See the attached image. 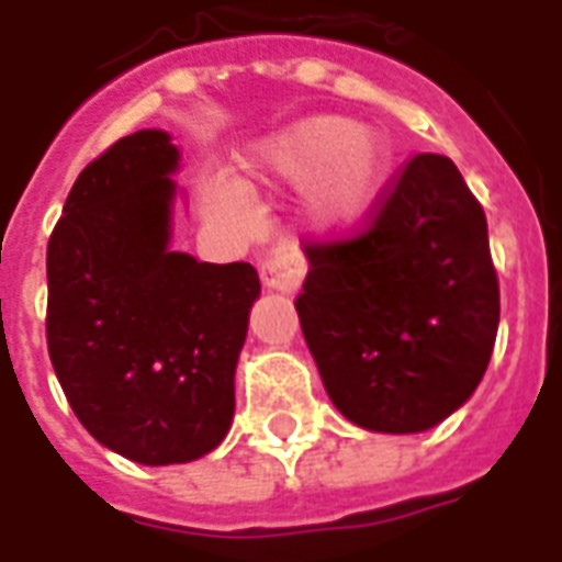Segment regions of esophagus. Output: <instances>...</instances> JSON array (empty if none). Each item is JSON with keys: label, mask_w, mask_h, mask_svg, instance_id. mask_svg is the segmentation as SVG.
I'll return each mask as SVG.
<instances>
[{"label": "esophagus", "mask_w": 562, "mask_h": 562, "mask_svg": "<svg viewBox=\"0 0 562 562\" xmlns=\"http://www.w3.org/2000/svg\"><path fill=\"white\" fill-rule=\"evenodd\" d=\"M261 282L268 285L270 292L292 294L301 289L306 273V258L304 252L292 244L270 246L268 256L261 258Z\"/></svg>", "instance_id": "34e87169"}]
</instances>
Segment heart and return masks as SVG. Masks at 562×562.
Instances as JSON below:
<instances>
[{"instance_id": "1", "label": "heart", "mask_w": 562, "mask_h": 562, "mask_svg": "<svg viewBox=\"0 0 562 562\" xmlns=\"http://www.w3.org/2000/svg\"><path fill=\"white\" fill-rule=\"evenodd\" d=\"M273 177L308 183L306 213L322 232H352L376 207L391 173L385 140L349 116H310L285 128L268 149Z\"/></svg>"}]
</instances>
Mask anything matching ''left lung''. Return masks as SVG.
<instances>
[{
    "mask_svg": "<svg viewBox=\"0 0 562 562\" xmlns=\"http://www.w3.org/2000/svg\"><path fill=\"white\" fill-rule=\"evenodd\" d=\"M294 297L328 397L379 434H418L470 401L499 325L487 220L448 156L391 173L349 237L310 240Z\"/></svg>",
    "mask_w": 562,
    "mask_h": 562,
    "instance_id": "obj_1",
    "label": "left lung"
}]
</instances>
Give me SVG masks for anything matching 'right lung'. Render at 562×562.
<instances>
[{
  "mask_svg": "<svg viewBox=\"0 0 562 562\" xmlns=\"http://www.w3.org/2000/svg\"><path fill=\"white\" fill-rule=\"evenodd\" d=\"M177 147L144 128L80 171L47 244V352L78 422L116 454L165 467L220 446L252 265L171 252Z\"/></svg>",
  "mask_w": 562,
  "mask_h": 562,
  "instance_id": "add662e5",
  "label": "right lung"
}]
</instances>
